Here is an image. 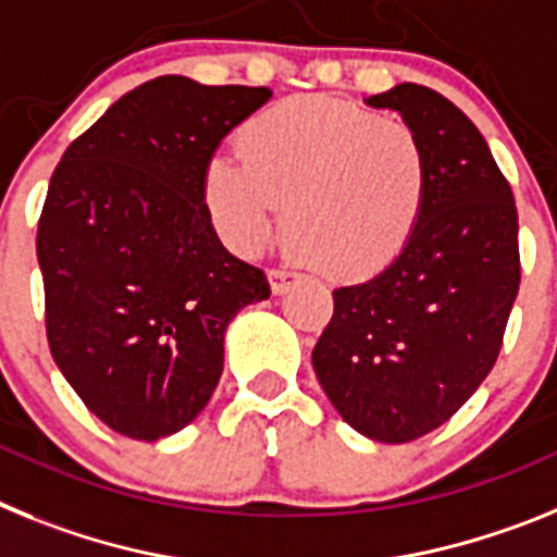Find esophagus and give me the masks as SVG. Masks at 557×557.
<instances>
[{"mask_svg": "<svg viewBox=\"0 0 557 557\" xmlns=\"http://www.w3.org/2000/svg\"><path fill=\"white\" fill-rule=\"evenodd\" d=\"M297 283V274L288 272V269H269V285H272V294H285L292 285Z\"/></svg>", "mask_w": 557, "mask_h": 557, "instance_id": "obj_1", "label": "esophagus"}]
</instances>
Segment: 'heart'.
<instances>
[{
    "label": "heart",
    "mask_w": 557,
    "mask_h": 557,
    "mask_svg": "<svg viewBox=\"0 0 557 557\" xmlns=\"http://www.w3.org/2000/svg\"><path fill=\"white\" fill-rule=\"evenodd\" d=\"M238 151L207 162L201 193L226 244L255 255L285 205V238L331 280L384 272L429 205V157L400 120L331 98H294L240 128Z\"/></svg>",
    "instance_id": "heart-1"
}]
</instances>
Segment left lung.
<instances>
[{
  "mask_svg": "<svg viewBox=\"0 0 557 557\" xmlns=\"http://www.w3.org/2000/svg\"><path fill=\"white\" fill-rule=\"evenodd\" d=\"M398 111L429 157V205L393 265L333 292L313 370L333 409L379 443H412L466 404L519 294V215L480 128L429 86L364 100Z\"/></svg>",
  "mask_w": 557,
  "mask_h": 557,
  "instance_id": "8db88e82",
  "label": "left lung"
}]
</instances>
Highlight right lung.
Instances as JSON below:
<instances>
[{
  "label": "right lung",
  "instance_id": "1",
  "mask_svg": "<svg viewBox=\"0 0 557 557\" xmlns=\"http://www.w3.org/2000/svg\"><path fill=\"white\" fill-rule=\"evenodd\" d=\"M265 86L162 75L111 103L50 178L36 255L52 359L91 414L132 440L182 432L224 372L265 274L224 249L201 178Z\"/></svg>",
  "mask_w": 557,
  "mask_h": 557
}]
</instances>
